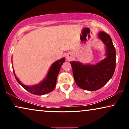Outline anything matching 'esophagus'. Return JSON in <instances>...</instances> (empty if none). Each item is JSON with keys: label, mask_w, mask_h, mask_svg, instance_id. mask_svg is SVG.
<instances>
[{"label": "esophagus", "mask_w": 129, "mask_h": 129, "mask_svg": "<svg viewBox=\"0 0 129 129\" xmlns=\"http://www.w3.org/2000/svg\"><path fill=\"white\" fill-rule=\"evenodd\" d=\"M72 55L71 54H68V55L66 56V59L68 60H70L72 59Z\"/></svg>", "instance_id": "obj_1"}]
</instances>
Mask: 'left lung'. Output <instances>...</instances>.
<instances>
[{
  "instance_id": "obj_1",
  "label": "left lung",
  "mask_w": 129,
  "mask_h": 129,
  "mask_svg": "<svg viewBox=\"0 0 129 129\" xmlns=\"http://www.w3.org/2000/svg\"><path fill=\"white\" fill-rule=\"evenodd\" d=\"M99 38L106 46V57L95 65L70 61L75 82L81 89L94 91L103 87L113 75L116 68V50L107 33L100 31Z\"/></svg>"
}]
</instances>
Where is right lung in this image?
<instances>
[{
    "mask_svg": "<svg viewBox=\"0 0 129 129\" xmlns=\"http://www.w3.org/2000/svg\"><path fill=\"white\" fill-rule=\"evenodd\" d=\"M65 61V58L63 57L59 60L55 61L53 63L49 69L48 73L45 79L36 85L31 86H29L24 85L20 82V80L17 79V77L15 76V72H13L15 75V78L17 81V82L24 88L26 90L29 91L31 94L36 95H43L47 93H50L53 91L55 88L56 80L58 73L60 71L61 65Z\"/></svg>",
    "mask_w": 129,
    "mask_h": 129,
    "instance_id": "1",
    "label": "right lung"
}]
</instances>
